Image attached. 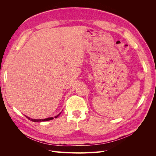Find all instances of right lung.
Listing matches in <instances>:
<instances>
[{
  "label": "right lung",
  "mask_w": 156,
  "mask_h": 156,
  "mask_svg": "<svg viewBox=\"0 0 156 156\" xmlns=\"http://www.w3.org/2000/svg\"><path fill=\"white\" fill-rule=\"evenodd\" d=\"M60 115V114H58V115L55 116V118H57ZM26 116L29 120H31V121H32V122H45V121H48V120H53V117H51V118H48V119H39V120H37V119H30V118L28 117V116Z\"/></svg>",
  "instance_id": "1"
}]
</instances>
